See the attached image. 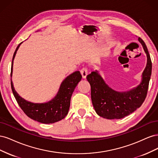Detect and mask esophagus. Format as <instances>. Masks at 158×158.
<instances>
[{
	"label": "esophagus",
	"instance_id": "1",
	"mask_svg": "<svg viewBox=\"0 0 158 158\" xmlns=\"http://www.w3.org/2000/svg\"><path fill=\"white\" fill-rule=\"evenodd\" d=\"M80 73L82 74V76L83 78H86V76L88 75V69L84 67L80 70Z\"/></svg>",
	"mask_w": 158,
	"mask_h": 158
}]
</instances>
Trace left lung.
<instances>
[{
    "mask_svg": "<svg viewBox=\"0 0 158 158\" xmlns=\"http://www.w3.org/2000/svg\"><path fill=\"white\" fill-rule=\"evenodd\" d=\"M147 55V64L142 74V82L138 87L127 92H118L106 84L97 70L87 76L91 86V98L97 114L107 119L124 118L139 108L146 98L152 74V60L147 47L140 37Z\"/></svg>",
    "mask_w": 158,
    "mask_h": 158,
    "instance_id": "left-lung-1",
    "label": "left lung"
}]
</instances>
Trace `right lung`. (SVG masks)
Returning a JSON list of instances; mask_svg holds the SVG:
<instances>
[{
    "instance_id": "1",
    "label": "right lung",
    "mask_w": 158,
    "mask_h": 158,
    "mask_svg": "<svg viewBox=\"0 0 158 158\" xmlns=\"http://www.w3.org/2000/svg\"><path fill=\"white\" fill-rule=\"evenodd\" d=\"M22 43L18 45L13 55L10 76L12 73L13 60ZM81 79L82 75L79 71H76L69 75L62 82L59 92L55 98L45 103H33L21 98L14 89L12 79L11 88L19 106L28 117L41 123L49 124L60 121L68 114L72 94Z\"/></svg>"
}]
</instances>
